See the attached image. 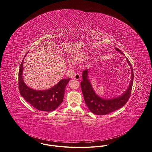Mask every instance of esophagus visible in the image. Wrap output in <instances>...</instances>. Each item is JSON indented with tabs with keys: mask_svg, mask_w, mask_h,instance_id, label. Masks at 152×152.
I'll list each match as a JSON object with an SVG mask.
<instances>
[{
	"mask_svg": "<svg viewBox=\"0 0 152 152\" xmlns=\"http://www.w3.org/2000/svg\"><path fill=\"white\" fill-rule=\"evenodd\" d=\"M74 79H75L76 80H79L80 79V75L79 73H76L74 75Z\"/></svg>",
	"mask_w": 152,
	"mask_h": 152,
	"instance_id": "esophagus-1",
	"label": "esophagus"
}]
</instances>
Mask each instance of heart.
Wrapping results in <instances>:
<instances>
[{
  "instance_id": "1",
  "label": "heart",
  "mask_w": 152,
  "mask_h": 152,
  "mask_svg": "<svg viewBox=\"0 0 152 152\" xmlns=\"http://www.w3.org/2000/svg\"><path fill=\"white\" fill-rule=\"evenodd\" d=\"M73 59L75 61H82L83 59V57L82 56H75L73 57Z\"/></svg>"
}]
</instances>
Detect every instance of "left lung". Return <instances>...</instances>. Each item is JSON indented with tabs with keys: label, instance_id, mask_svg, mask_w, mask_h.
<instances>
[{
	"label": "left lung",
	"instance_id": "1",
	"mask_svg": "<svg viewBox=\"0 0 152 152\" xmlns=\"http://www.w3.org/2000/svg\"><path fill=\"white\" fill-rule=\"evenodd\" d=\"M115 49L116 51L123 55V52L119 49L115 48ZM126 60L131 69V82L128 88L124 93L121 96L115 98L105 99L97 95L95 91H94L91 83L89 79L88 69H86L83 72V80L80 82L82 91L88 107L94 114L97 115H104L109 114L122 107L129 100L132 89L134 75L130 62L127 58H126Z\"/></svg>",
	"mask_w": 152,
	"mask_h": 152
}]
</instances>
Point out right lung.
<instances>
[{
	"mask_svg": "<svg viewBox=\"0 0 152 152\" xmlns=\"http://www.w3.org/2000/svg\"><path fill=\"white\" fill-rule=\"evenodd\" d=\"M23 60L24 58L19 71V89L21 96L31 106L39 110L45 112L55 110L63 102L65 88L70 79H61L58 84L48 90H34L25 84L22 78Z\"/></svg>",
	"mask_w": 152,
	"mask_h": 152,
	"instance_id": "1",
	"label": "right lung"
}]
</instances>
